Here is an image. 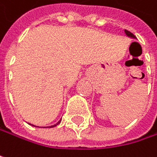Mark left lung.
<instances>
[{"instance_id":"obj_1","label":"left lung","mask_w":157,"mask_h":157,"mask_svg":"<svg viewBox=\"0 0 157 157\" xmlns=\"http://www.w3.org/2000/svg\"><path fill=\"white\" fill-rule=\"evenodd\" d=\"M124 33H125V34L128 36V37H130V38H133V39H136V37L131 33V32H129V31H127V30H124Z\"/></svg>"}]
</instances>
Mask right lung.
I'll return each mask as SVG.
<instances>
[{
  "mask_svg": "<svg viewBox=\"0 0 157 157\" xmlns=\"http://www.w3.org/2000/svg\"><path fill=\"white\" fill-rule=\"evenodd\" d=\"M61 121H62V119H61V120H60V121H59L57 124H53V125H51V126H48V127H50V128H51V127H54V126H56L57 124H59L61 123ZM31 124V125H33V126H35V125H33V124ZM37 127H38V126H37Z\"/></svg>",
  "mask_w": 157,
  "mask_h": 157,
  "instance_id": "obj_1",
  "label": "right lung"
}]
</instances>
